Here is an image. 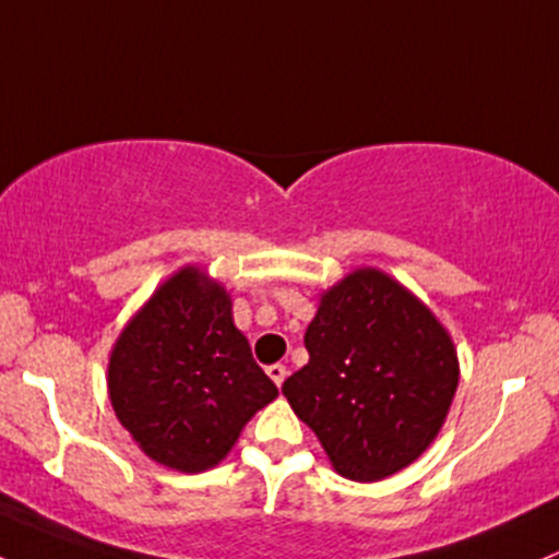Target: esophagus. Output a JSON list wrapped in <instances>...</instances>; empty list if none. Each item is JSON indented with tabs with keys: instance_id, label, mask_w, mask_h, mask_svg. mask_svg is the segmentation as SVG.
I'll return each mask as SVG.
<instances>
[{
	"instance_id": "esophagus-1",
	"label": "esophagus",
	"mask_w": 559,
	"mask_h": 559,
	"mask_svg": "<svg viewBox=\"0 0 559 559\" xmlns=\"http://www.w3.org/2000/svg\"><path fill=\"white\" fill-rule=\"evenodd\" d=\"M286 373H289V371H286V366H281V364H273V366H267V377L273 379V382L278 384V388H281V384H284Z\"/></svg>"
}]
</instances>
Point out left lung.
I'll return each mask as SVG.
<instances>
[{
	"label": "left lung",
	"mask_w": 559,
	"mask_h": 559,
	"mask_svg": "<svg viewBox=\"0 0 559 559\" xmlns=\"http://www.w3.org/2000/svg\"><path fill=\"white\" fill-rule=\"evenodd\" d=\"M305 347L308 366L281 390L342 477L384 480L438 438L456 395V347L388 273L358 267L323 292Z\"/></svg>",
	"instance_id": "left-lung-1"
}]
</instances>
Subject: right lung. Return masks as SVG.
I'll list each match as a JSON object with an SVG mask.
<instances>
[{"label":"right lung","mask_w":559,"mask_h":559,"mask_svg":"<svg viewBox=\"0 0 559 559\" xmlns=\"http://www.w3.org/2000/svg\"><path fill=\"white\" fill-rule=\"evenodd\" d=\"M116 419L164 467L212 469L278 388L233 323L230 294L204 270L169 275L110 349Z\"/></svg>","instance_id":"right-lung-1"}]
</instances>
